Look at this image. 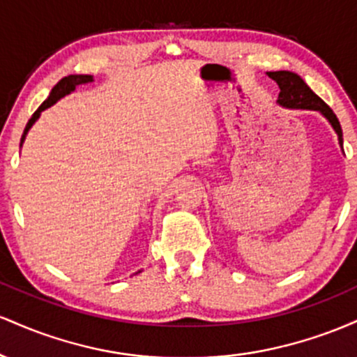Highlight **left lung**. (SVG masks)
<instances>
[{
    "label": "left lung",
    "instance_id": "8db88e82",
    "mask_svg": "<svg viewBox=\"0 0 357 357\" xmlns=\"http://www.w3.org/2000/svg\"><path fill=\"white\" fill-rule=\"evenodd\" d=\"M267 75L272 80L277 82L280 93H278V104L284 107L290 109H309V110H319L331 126L334 127L335 134L339 137V144L342 146V129L339 124V119L335 117L333 109L324 102L321 97L315 96L310 90L309 85L305 84L297 73L289 70H278V72H268Z\"/></svg>",
    "mask_w": 357,
    "mask_h": 357
}]
</instances>
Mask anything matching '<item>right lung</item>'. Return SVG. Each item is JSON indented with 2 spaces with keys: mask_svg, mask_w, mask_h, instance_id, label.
I'll return each instance as SVG.
<instances>
[{
  "mask_svg": "<svg viewBox=\"0 0 357 357\" xmlns=\"http://www.w3.org/2000/svg\"><path fill=\"white\" fill-rule=\"evenodd\" d=\"M92 80H93L92 75H68V77H63V79H61L59 84H56L55 87L52 89V92H50V96H48V99L45 100L43 104L35 110V114H33V116H31L30 121H28L26 127H24V132H23V136H22V142H20V146L23 144V141H24V137H26V134H28V130H30V127L35 124V121L40 117V114H42L45 109L50 107V105L55 104L56 100H60L61 97L68 96V93L73 92L77 85L89 84V82H92Z\"/></svg>",
  "mask_w": 357,
  "mask_h": 357,
  "instance_id": "1",
  "label": "right lung"
}]
</instances>
